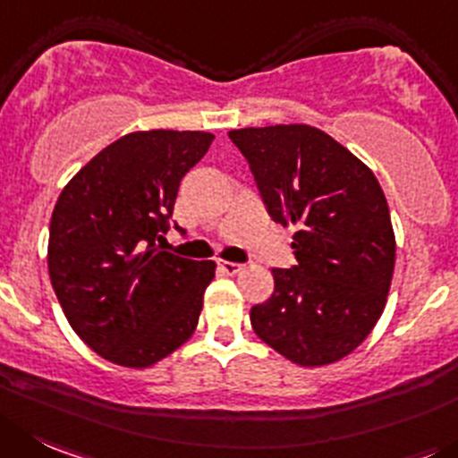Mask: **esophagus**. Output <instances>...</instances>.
Wrapping results in <instances>:
<instances>
[{
  "instance_id": "1",
  "label": "esophagus",
  "mask_w": 458,
  "mask_h": 458,
  "mask_svg": "<svg viewBox=\"0 0 458 458\" xmlns=\"http://www.w3.org/2000/svg\"><path fill=\"white\" fill-rule=\"evenodd\" d=\"M219 268L225 273V276H234V273L242 271V264H237V262H225V259H221Z\"/></svg>"
}]
</instances>
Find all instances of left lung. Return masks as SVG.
Instances as JSON below:
<instances>
[{
    "instance_id": "8db88e82",
    "label": "left lung",
    "mask_w": 458,
    "mask_h": 458,
    "mask_svg": "<svg viewBox=\"0 0 458 458\" xmlns=\"http://www.w3.org/2000/svg\"><path fill=\"white\" fill-rule=\"evenodd\" d=\"M228 138L253 171L268 215L293 225L296 267L273 268L255 335L298 366L335 364L370 335L395 267L388 203L373 171L307 123L239 128Z\"/></svg>"
}]
</instances>
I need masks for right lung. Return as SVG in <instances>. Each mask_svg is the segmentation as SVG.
<instances>
[{
	"label": "right lung",
	"mask_w": 458,
	"mask_h": 458,
	"mask_svg": "<svg viewBox=\"0 0 458 458\" xmlns=\"http://www.w3.org/2000/svg\"><path fill=\"white\" fill-rule=\"evenodd\" d=\"M212 140L203 131L128 132L55 200L51 287L72 330L113 364L148 369L199 326L216 264L178 258L157 242L169 230L182 176Z\"/></svg>",
	"instance_id": "right-lung-1"
}]
</instances>
